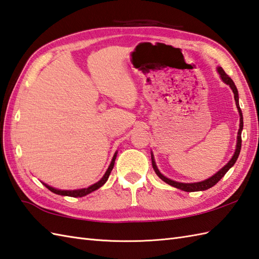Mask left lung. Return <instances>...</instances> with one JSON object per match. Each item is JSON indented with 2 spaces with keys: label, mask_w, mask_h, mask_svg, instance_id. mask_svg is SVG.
Returning <instances> with one entry per match:
<instances>
[{
  "label": "left lung",
  "mask_w": 259,
  "mask_h": 259,
  "mask_svg": "<svg viewBox=\"0 0 259 259\" xmlns=\"http://www.w3.org/2000/svg\"><path fill=\"white\" fill-rule=\"evenodd\" d=\"M217 72H218V74H220L222 81H223L224 83H225V84L229 85V88L232 89L233 93H234V99H235V102H236V106H237V110H238V113H239V130H238V134H237L236 149H235V153H234V155L232 156L231 160H229V162H228L225 166H224L223 168H221L220 170H218L216 174L210 176L209 178H207V180L202 181V182H197V183H181V182H176V181H173V180H169V178H167L166 176H164L162 173H160L159 169L157 168L156 163H155L153 152L151 153V156H152V165H153V168H154V170H155V173L157 174V176L160 178V180L164 181L165 183H167L168 185L173 186V187H176V188H178V189H182V191H184V192H199V191H206V189H208V188L214 186L215 184H217L218 182H220L221 178L227 173V171L229 170V168L233 167L234 164L236 163V160H237V158H238V155H239V153H240V147H242V131H243V126H244V120H243V113H242V110H240V107H239L238 91H237L236 85H235V83L233 82V79L227 75V74L225 73V71H224L222 67L218 66V67H217Z\"/></svg>",
  "instance_id": "obj_1"
}]
</instances>
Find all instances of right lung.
<instances>
[{"mask_svg":"<svg viewBox=\"0 0 259 259\" xmlns=\"http://www.w3.org/2000/svg\"><path fill=\"white\" fill-rule=\"evenodd\" d=\"M116 156H117V152H115L114 156H113V158H112V162H111L110 166H108L107 170L105 171L104 176H103L99 182L93 184V185H91V186H89V187H86V188H79V189H73V191H66V189H57V188H54V187H52V186L48 185V184H45V183H43V185H44L45 187H47V188H49L51 192H53L54 194H57V195H62V196L83 197V196H85V195H88V194H90V193H92V192H94V191H96V189H99L100 187H102L103 185H104V184L106 183V181L108 180V176H110L111 171H112V169H113V167H114V163H115V159H116Z\"/></svg>","mask_w":259,"mask_h":259,"instance_id":"right-lung-1","label":"right lung"}]
</instances>
